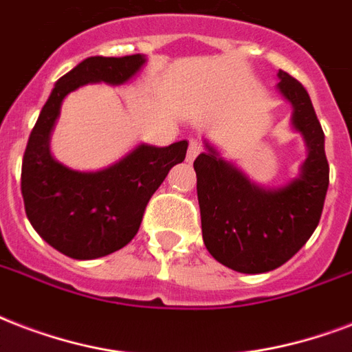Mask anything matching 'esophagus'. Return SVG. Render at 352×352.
I'll return each mask as SVG.
<instances>
[{
    "instance_id": "esophagus-1",
    "label": "esophagus",
    "mask_w": 352,
    "mask_h": 352,
    "mask_svg": "<svg viewBox=\"0 0 352 352\" xmlns=\"http://www.w3.org/2000/svg\"><path fill=\"white\" fill-rule=\"evenodd\" d=\"M201 152V145L198 141H190L189 148H187V162H195L196 156Z\"/></svg>"
}]
</instances>
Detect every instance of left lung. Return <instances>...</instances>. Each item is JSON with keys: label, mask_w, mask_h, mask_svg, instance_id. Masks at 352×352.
Instances as JSON below:
<instances>
[{"label": "left lung", "mask_w": 352, "mask_h": 352, "mask_svg": "<svg viewBox=\"0 0 352 352\" xmlns=\"http://www.w3.org/2000/svg\"><path fill=\"white\" fill-rule=\"evenodd\" d=\"M277 77V91L292 104L290 124L307 146L298 176L280 187L255 184L206 139L195 160L204 244L241 274L272 272L292 258L320 224L329 189L325 133L312 100L288 73L279 69Z\"/></svg>", "instance_id": "1"}]
</instances>
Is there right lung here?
<instances>
[{
  "mask_svg": "<svg viewBox=\"0 0 352 352\" xmlns=\"http://www.w3.org/2000/svg\"><path fill=\"white\" fill-rule=\"evenodd\" d=\"M145 64V54L82 60L56 80L29 135L21 165L27 219L49 246L67 257L89 261L126 246L138 233L151 196L168 170L185 160V139L168 146L139 143L99 170H75L51 154V135L67 95L86 84L122 86Z\"/></svg>",
  "mask_w": 352,
  "mask_h": 352,
  "instance_id": "add662e5",
  "label": "right lung"
}]
</instances>
